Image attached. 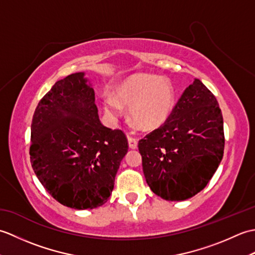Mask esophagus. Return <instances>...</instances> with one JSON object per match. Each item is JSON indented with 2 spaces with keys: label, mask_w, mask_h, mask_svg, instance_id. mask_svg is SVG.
Masks as SVG:
<instances>
[{
  "label": "esophagus",
  "mask_w": 255,
  "mask_h": 255,
  "mask_svg": "<svg viewBox=\"0 0 255 255\" xmlns=\"http://www.w3.org/2000/svg\"><path fill=\"white\" fill-rule=\"evenodd\" d=\"M128 143H129V148L130 149H136L138 147V140L134 137L128 136Z\"/></svg>",
  "instance_id": "34e87169"
}]
</instances>
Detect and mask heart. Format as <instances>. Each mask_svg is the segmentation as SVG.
Listing matches in <instances>:
<instances>
[{
	"label": "heart",
	"instance_id": "b5f03b06",
	"mask_svg": "<svg viewBox=\"0 0 255 255\" xmlns=\"http://www.w3.org/2000/svg\"><path fill=\"white\" fill-rule=\"evenodd\" d=\"M118 99L130 106V116L143 130H154L165 124L175 107L176 91L170 80L151 74H134L116 89ZM105 111L113 116L122 113L115 96L103 97Z\"/></svg>",
	"mask_w": 255,
	"mask_h": 255
}]
</instances>
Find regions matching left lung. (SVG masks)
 <instances>
[{
    "label": "left lung",
    "instance_id": "1",
    "mask_svg": "<svg viewBox=\"0 0 255 255\" xmlns=\"http://www.w3.org/2000/svg\"><path fill=\"white\" fill-rule=\"evenodd\" d=\"M149 187L172 202L207 185L224 155L223 114L215 95L195 79L166 123L138 143Z\"/></svg>",
    "mask_w": 255,
    "mask_h": 255
}]
</instances>
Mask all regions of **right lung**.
I'll return each mask as SVG.
<instances>
[{
  "label": "right lung",
  "instance_id": "right-lung-1",
  "mask_svg": "<svg viewBox=\"0 0 255 255\" xmlns=\"http://www.w3.org/2000/svg\"><path fill=\"white\" fill-rule=\"evenodd\" d=\"M127 151L125 133L101 123L84 72L57 81L38 103L30 162L42 186L60 204L74 209L104 205Z\"/></svg>",
  "mask_w": 255,
  "mask_h": 255
}]
</instances>
